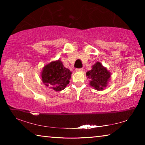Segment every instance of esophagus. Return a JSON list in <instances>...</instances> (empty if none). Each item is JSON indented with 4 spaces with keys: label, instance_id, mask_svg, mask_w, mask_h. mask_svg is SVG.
Listing matches in <instances>:
<instances>
[{
    "label": "esophagus",
    "instance_id": "obj_1",
    "mask_svg": "<svg viewBox=\"0 0 145 145\" xmlns=\"http://www.w3.org/2000/svg\"><path fill=\"white\" fill-rule=\"evenodd\" d=\"M82 70L83 68H77V69L75 70L76 72H82Z\"/></svg>",
    "mask_w": 145,
    "mask_h": 145
}]
</instances>
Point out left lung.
Returning <instances> with one entry per match:
<instances>
[{
    "mask_svg": "<svg viewBox=\"0 0 145 145\" xmlns=\"http://www.w3.org/2000/svg\"><path fill=\"white\" fill-rule=\"evenodd\" d=\"M111 75V72L99 61L92 66L91 70L86 72V76L90 79L89 85L98 91L104 90L107 87Z\"/></svg>",
    "mask_w": 145,
    "mask_h": 145,
    "instance_id": "1",
    "label": "left lung"
}]
</instances>
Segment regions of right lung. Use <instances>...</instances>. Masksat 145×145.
<instances>
[{"instance_id":"1","label":"right lung","mask_w":145,"mask_h":145,"mask_svg":"<svg viewBox=\"0 0 145 145\" xmlns=\"http://www.w3.org/2000/svg\"><path fill=\"white\" fill-rule=\"evenodd\" d=\"M72 72L63 66L61 60L53 61L43 67L41 80L46 86L56 91L63 90L69 84Z\"/></svg>"}]
</instances>
